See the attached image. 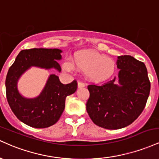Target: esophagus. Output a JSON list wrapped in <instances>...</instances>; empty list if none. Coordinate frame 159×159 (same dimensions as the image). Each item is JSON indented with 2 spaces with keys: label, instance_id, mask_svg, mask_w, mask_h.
Listing matches in <instances>:
<instances>
[{
  "label": "esophagus",
  "instance_id": "esophagus-1",
  "mask_svg": "<svg viewBox=\"0 0 159 159\" xmlns=\"http://www.w3.org/2000/svg\"><path fill=\"white\" fill-rule=\"evenodd\" d=\"M78 87H79V88H81V87H85V84L84 83V82H82V81H78Z\"/></svg>",
  "mask_w": 159,
  "mask_h": 159
}]
</instances>
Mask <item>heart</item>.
<instances>
[{
	"mask_svg": "<svg viewBox=\"0 0 159 159\" xmlns=\"http://www.w3.org/2000/svg\"><path fill=\"white\" fill-rule=\"evenodd\" d=\"M74 63L77 68L86 72L90 80L96 82L109 79L116 71V63L112 59L91 49L76 52L74 55ZM63 68L67 72H72L75 69V66L72 62L66 61Z\"/></svg>",
	"mask_w": 159,
	"mask_h": 159,
	"instance_id": "obj_1",
	"label": "heart"
}]
</instances>
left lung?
Returning <instances> with one entry per match:
<instances>
[{"label":"left lung","instance_id":"1","mask_svg":"<svg viewBox=\"0 0 159 159\" xmlns=\"http://www.w3.org/2000/svg\"><path fill=\"white\" fill-rule=\"evenodd\" d=\"M119 83L115 78L102 85L87 86L90 97L87 111L96 125L106 129H119L132 124L147 104L150 91L146 66L130 55L118 57Z\"/></svg>","mask_w":159,"mask_h":159}]
</instances>
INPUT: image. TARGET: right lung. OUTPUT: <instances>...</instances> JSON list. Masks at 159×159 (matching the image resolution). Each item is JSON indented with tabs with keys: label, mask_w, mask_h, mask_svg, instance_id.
Instances as JSON below:
<instances>
[{
	"label": "right lung",
	"mask_w": 159,
	"mask_h": 159,
	"mask_svg": "<svg viewBox=\"0 0 159 159\" xmlns=\"http://www.w3.org/2000/svg\"><path fill=\"white\" fill-rule=\"evenodd\" d=\"M61 52L57 48L22 50L9 69L5 82L7 102L16 117L29 126L43 129L55 124L64 110L66 96L77 90L76 80L65 85L57 76L51 75L38 97L25 98L18 91V80L30 66L54 68L61 72V66L56 60L61 59Z\"/></svg>",
	"instance_id": "obj_1"
}]
</instances>
